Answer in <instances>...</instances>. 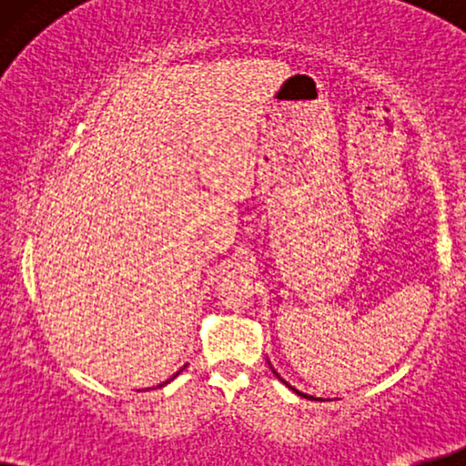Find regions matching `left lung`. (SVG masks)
Returning <instances> with one entry per match:
<instances>
[{"mask_svg": "<svg viewBox=\"0 0 466 466\" xmlns=\"http://www.w3.org/2000/svg\"><path fill=\"white\" fill-rule=\"evenodd\" d=\"M267 362H269V360H267ZM269 369H271V371H273V375H276V378H278L279 381H284V384H286V386H289V388H292V386L289 384V381H286V380H282V375H279V373L276 371V369H273V367H271V362H269ZM292 392H297V394H299V397H305V399H311V400H314V397H309V394H305V392H301V390H297V388H292Z\"/></svg>", "mask_w": 466, "mask_h": 466, "instance_id": "1", "label": "left lung"}]
</instances>
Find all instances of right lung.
I'll list each match as a JSON object with an SVG mask.
<instances>
[{
    "label": "right lung",
    "instance_id": "right-lung-1",
    "mask_svg": "<svg viewBox=\"0 0 466 466\" xmlns=\"http://www.w3.org/2000/svg\"><path fill=\"white\" fill-rule=\"evenodd\" d=\"M184 367H187V365H184ZM184 367H182V369H184ZM182 369H180V371H182ZM180 371H176L174 375H171V378H169L167 381H163V384H158V386H165V384H169V381H171V380H174V378H176V375H180Z\"/></svg>",
    "mask_w": 466,
    "mask_h": 466
}]
</instances>
